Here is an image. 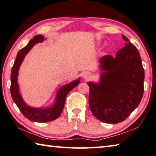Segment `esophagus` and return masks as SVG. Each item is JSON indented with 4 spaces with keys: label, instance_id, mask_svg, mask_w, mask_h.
Here are the masks:
<instances>
[{
    "label": "esophagus",
    "instance_id": "obj_1",
    "mask_svg": "<svg viewBox=\"0 0 156 156\" xmlns=\"http://www.w3.org/2000/svg\"><path fill=\"white\" fill-rule=\"evenodd\" d=\"M83 77L84 79L88 80V79H89L90 77H91V73L90 72H84L83 75Z\"/></svg>",
    "mask_w": 156,
    "mask_h": 156
}]
</instances>
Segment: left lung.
Listing matches in <instances>:
<instances>
[{"label": "left lung", "mask_w": 156, "mask_h": 156, "mask_svg": "<svg viewBox=\"0 0 156 156\" xmlns=\"http://www.w3.org/2000/svg\"><path fill=\"white\" fill-rule=\"evenodd\" d=\"M126 46L114 58L100 60V83H88L89 104L92 114L104 123L122 122L136 108L144 92L145 72L136 48L122 35Z\"/></svg>", "instance_id": "1"}]
</instances>
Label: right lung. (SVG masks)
<instances>
[{"mask_svg":"<svg viewBox=\"0 0 156 156\" xmlns=\"http://www.w3.org/2000/svg\"><path fill=\"white\" fill-rule=\"evenodd\" d=\"M44 41V37L41 35H36L32 39H30L27 46L18 52L11 72L10 91L13 101L25 117L30 121L40 123L49 122V121L56 119L63 111L67 94L80 83V78H78V80L61 87L56 94L55 103L50 108H31L27 106L24 103L20 93H19V87L18 80H17L20 66L23 61L24 56L32 48L34 45L37 43H41Z\"/></svg>","mask_w":156,"mask_h":156,"instance_id":"right-lung-1","label":"right lung"}]
</instances>
